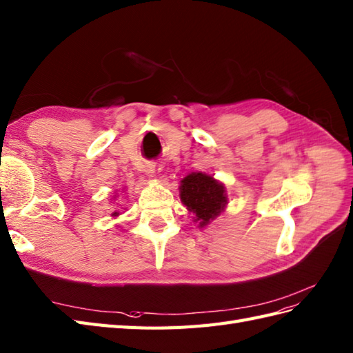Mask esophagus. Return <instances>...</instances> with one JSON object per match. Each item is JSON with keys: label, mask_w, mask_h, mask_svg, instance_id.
Returning <instances> with one entry per match:
<instances>
[{"label": "esophagus", "mask_w": 353, "mask_h": 353, "mask_svg": "<svg viewBox=\"0 0 353 353\" xmlns=\"http://www.w3.org/2000/svg\"><path fill=\"white\" fill-rule=\"evenodd\" d=\"M161 168L157 165V163H151V165L148 166V172H151V174H156L157 170H160Z\"/></svg>", "instance_id": "34e87169"}]
</instances>
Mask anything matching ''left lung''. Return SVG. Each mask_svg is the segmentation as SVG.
<instances>
[{
    "label": "left lung",
    "mask_w": 353,
    "mask_h": 353,
    "mask_svg": "<svg viewBox=\"0 0 353 353\" xmlns=\"http://www.w3.org/2000/svg\"><path fill=\"white\" fill-rule=\"evenodd\" d=\"M179 192L187 210L196 214V221L199 220L201 226L208 225L210 220L216 219L228 203L225 187L205 174L185 176Z\"/></svg>",
    "instance_id": "8db88e82"
}]
</instances>
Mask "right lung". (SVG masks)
I'll return each instance as SVG.
<instances>
[{"instance_id": "add662e5", "label": "right lung", "mask_w": 353, "mask_h": 353, "mask_svg": "<svg viewBox=\"0 0 353 353\" xmlns=\"http://www.w3.org/2000/svg\"><path fill=\"white\" fill-rule=\"evenodd\" d=\"M114 216H117V212H114Z\"/></svg>"}]
</instances>
